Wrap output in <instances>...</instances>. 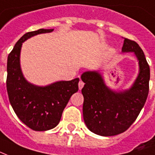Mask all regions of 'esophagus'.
<instances>
[{
  "label": "esophagus",
  "instance_id": "1",
  "mask_svg": "<svg viewBox=\"0 0 155 155\" xmlns=\"http://www.w3.org/2000/svg\"><path fill=\"white\" fill-rule=\"evenodd\" d=\"M78 85H79V89H81L84 87V83L82 81H79V84H78Z\"/></svg>",
  "mask_w": 155,
  "mask_h": 155
}]
</instances>
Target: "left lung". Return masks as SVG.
I'll use <instances>...</instances> for the list:
<instances>
[{
	"label": "left lung",
	"instance_id": "left-lung-1",
	"mask_svg": "<svg viewBox=\"0 0 155 155\" xmlns=\"http://www.w3.org/2000/svg\"><path fill=\"white\" fill-rule=\"evenodd\" d=\"M122 51H134L140 65L138 77L129 90H110L98 72L87 71L81 75L84 83L81 90L84 120L89 130L99 136L126 131L136 120L149 94L150 71L142 49L135 41L125 38Z\"/></svg>",
	"mask_w": 155,
	"mask_h": 155
}]
</instances>
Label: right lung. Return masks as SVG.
I'll return each mask as SVG.
<instances>
[{
	"label": "right lung",
	"instance_id": "1",
	"mask_svg": "<svg viewBox=\"0 0 155 155\" xmlns=\"http://www.w3.org/2000/svg\"><path fill=\"white\" fill-rule=\"evenodd\" d=\"M52 30L40 28L26 33L15 43L7 59L6 89L10 104L19 120L37 131L57 126L71 95L79 89V78L38 87L28 83L23 76L19 66L22 42L30 37Z\"/></svg>",
	"mask_w": 155,
	"mask_h": 155
}]
</instances>
